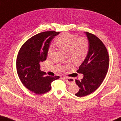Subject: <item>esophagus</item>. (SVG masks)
<instances>
[{
  "instance_id": "34e87169",
  "label": "esophagus",
  "mask_w": 121,
  "mask_h": 121,
  "mask_svg": "<svg viewBox=\"0 0 121 121\" xmlns=\"http://www.w3.org/2000/svg\"><path fill=\"white\" fill-rule=\"evenodd\" d=\"M63 78L65 79V81L66 82L67 84H71L73 83V81L72 79L69 78H67V77H63Z\"/></svg>"
}]
</instances>
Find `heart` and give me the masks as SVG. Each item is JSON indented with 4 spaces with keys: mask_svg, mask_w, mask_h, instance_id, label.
I'll return each instance as SVG.
<instances>
[{
    "mask_svg": "<svg viewBox=\"0 0 121 121\" xmlns=\"http://www.w3.org/2000/svg\"><path fill=\"white\" fill-rule=\"evenodd\" d=\"M56 45L61 50L67 52L69 58L75 63H81L86 57L89 50V42L85 37L78 38L77 36L64 33L56 40ZM53 51L50 47L48 55L50 56Z\"/></svg>",
    "mask_w": 121,
    "mask_h": 121,
    "instance_id": "b5f03b06",
    "label": "heart"
}]
</instances>
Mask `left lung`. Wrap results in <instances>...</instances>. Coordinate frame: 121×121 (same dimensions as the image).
I'll list each match as a JSON object with an SVG mask.
<instances>
[{"label": "left lung", "mask_w": 121, "mask_h": 121, "mask_svg": "<svg viewBox=\"0 0 121 121\" xmlns=\"http://www.w3.org/2000/svg\"><path fill=\"white\" fill-rule=\"evenodd\" d=\"M89 42L86 57L77 72L83 74L81 81L76 79L79 91L75 95L85 97L93 92L104 80L109 67V56L105 46L100 39L89 32H84Z\"/></svg>", "instance_id": "1"}]
</instances>
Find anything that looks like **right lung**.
I'll use <instances>...</instances> for the list:
<instances>
[{"instance_id":"add662e5","label":"right lung","mask_w":121,"mask_h":121,"mask_svg":"<svg viewBox=\"0 0 121 121\" xmlns=\"http://www.w3.org/2000/svg\"><path fill=\"white\" fill-rule=\"evenodd\" d=\"M54 31L37 34L26 42L18 53L16 70L22 84L27 89L37 95L48 92L51 83L59 76H48L40 70V62L46 60L51 41L59 34Z\"/></svg>"}]
</instances>
